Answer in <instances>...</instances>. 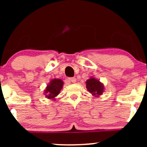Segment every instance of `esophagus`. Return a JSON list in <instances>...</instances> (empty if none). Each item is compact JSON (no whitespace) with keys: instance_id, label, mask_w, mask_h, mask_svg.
Here are the masks:
<instances>
[{"instance_id":"34e87169","label":"esophagus","mask_w":147,"mask_h":147,"mask_svg":"<svg viewBox=\"0 0 147 147\" xmlns=\"http://www.w3.org/2000/svg\"><path fill=\"white\" fill-rule=\"evenodd\" d=\"M68 81L70 82H72V83H75L76 82V78L75 77H71V78H69Z\"/></svg>"}]
</instances>
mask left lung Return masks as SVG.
Segmentation results:
<instances>
[{
  "instance_id": "1",
  "label": "left lung",
  "mask_w": 147,
  "mask_h": 147,
  "mask_svg": "<svg viewBox=\"0 0 147 147\" xmlns=\"http://www.w3.org/2000/svg\"><path fill=\"white\" fill-rule=\"evenodd\" d=\"M87 90L95 97H99L102 95L104 90V86L100 81L95 77H90L86 82Z\"/></svg>"
}]
</instances>
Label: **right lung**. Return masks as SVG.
Segmentation results:
<instances>
[{
	"label": "right lung",
	"instance_id": "add662e5",
	"mask_svg": "<svg viewBox=\"0 0 147 147\" xmlns=\"http://www.w3.org/2000/svg\"><path fill=\"white\" fill-rule=\"evenodd\" d=\"M63 86V82L60 79H53L50 80L44 91L45 97L49 99L55 100V97L59 94Z\"/></svg>",
	"mask_w": 147,
	"mask_h": 147
}]
</instances>
